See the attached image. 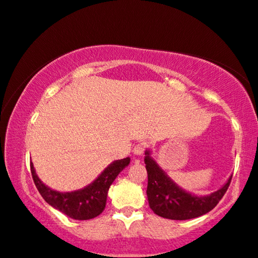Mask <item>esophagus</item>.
<instances>
[{
  "label": "esophagus",
  "mask_w": 258,
  "mask_h": 258,
  "mask_svg": "<svg viewBox=\"0 0 258 258\" xmlns=\"http://www.w3.org/2000/svg\"><path fill=\"white\" fill-rule=\"evenodd\" d=\"M146 143L144 142H140L138 144H136L135 147H133V153L136 154V156H143L144 152H145L146 150Z\"/></svg>",
  "instance_id": "obj_1"
}]
</instances>
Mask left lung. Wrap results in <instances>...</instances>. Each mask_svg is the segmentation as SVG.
<instances>
[{"label":"left lung","mask_w":258,"mask_h":258,"mask_svg":"<svg viewBox=\"0 0 258 258\" xmlns=\"http://www.w3.org/2000/svg\"><path fill=\"white\" fill-rule=\"evenodd\" d=\"M144 161L147 170V199L154 214L163 218L185 221L201 217L211 211L228 190L232 176L219 190L207 196H197L185 191L174 183L151 156L145 151Z\"/></svg>","instance_id":"obj_1"}]
</instances>
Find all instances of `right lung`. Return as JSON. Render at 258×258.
I'll return each instance as SVG.
<instances>
[{"instance_id":"1","label":"right lung","mask_w":258,"mask_h":258,"mask_svg":"<svg viewBox=\"0 0 258 258\" xmlns=\"http://www.w3.org/2000/svg\"><path fill=\"white\" fill-rule=\"evenodd\" d=\"M130 157H127L112 161L91 184L80 190L71 192L55 191L44 185L37 177L33 163H30V171L37 190L48 204L68 217L86 221L97 217L105 210L108 188L116 176L130 164Z\"/></svg>"}]
</instances>
